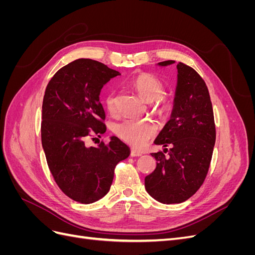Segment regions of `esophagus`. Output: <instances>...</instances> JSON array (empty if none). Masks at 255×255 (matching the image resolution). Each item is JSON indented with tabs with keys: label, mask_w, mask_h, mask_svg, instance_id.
Segmentation results:
<instances>
[{
	"label": "esophagus",
	"mask_w": 255,
	"mask_h": 255,
	"mask_svg": "<svg viewBox=\"0 0 255 255\" xmlns=\"http://www.w3.org/2000/svg\"><path fill=\"white\" fill-rule=\"evenodd\" d=\"M141 155H142V153H141L140 151L135 150V149H132V150H130V156H132V157H135V156H141Z\"/></svg>",
	"instance_id": "1"
}]
</instances>
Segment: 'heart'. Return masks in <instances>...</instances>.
Returning a JSON list of instances; mask_svg holds the SVG:
<instances>
[{
  "mask_svg": "<svg viewBox=\"0 0 255 255\" xmlns=\"http://www.w3.org/2000/svg\"><path fill=\"white\" fill-rule=\"evenodd\" d=\"M130 85L144 101L153 102L157 100L163 109H167L169 106L167 101L159 99L164 94V85L155 75L141 73L136 76ZM116 103H117L116 92L110 91L105 97V105L107 111L111 114H114L117 111V104ZM115 130L116 134L123 141L135 146V148H141L155 134V127L150 121L128 118L119 122L116 126Z\"/></svg>",
  "mask_w": 255,
  "mask_h": 255,
  "instance_id": "b5f03b06",
  "label": "heart"
}]
</instances>
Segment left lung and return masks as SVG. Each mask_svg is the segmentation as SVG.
Here are the masks:
<instances>
[{
	"mask_svg": "<svg viewBox=\"0 0 255 255\" xmlns=\"http://www.w3.org/2000/svg\"><path fill=\"white\" fill-rule=\"evenodd\" d=\"M174 60L158 63L160 67ZM170 119L154 140L171 145L151 153L156 168L144 179V187L156 201L164 204L186 201L203 184L212 160L216 140L214 113L205 82L194 69L179 63Z\"/></svg>",
	"mask_w": 255,
	"mask_h": 255,
	"instance_id": "8db88e82",
	"label": "left lung"
}]
</instances>
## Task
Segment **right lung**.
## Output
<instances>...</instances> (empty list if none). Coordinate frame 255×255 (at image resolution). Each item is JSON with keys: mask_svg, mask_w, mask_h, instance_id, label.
<instances>
[{"mask_svg": "<svg viewBox=\"0 0 255 255\" xmlns=\"http://www.w3.org/2000/svg\"><path fill=\"white\" fill-rule=\"evenodd\" d=\"M120 73L99 61L76 59L54 74L42 102L41 141L50 171L65 195L83 204L110 191L115 167L130 150L118 137L87 146L90 133L103 134L104 85Z\"/></svg>", "mask_w": 255, "mask_h": 255, "instance_id": "obj_1", "label": "right lung"}]
</instances>
